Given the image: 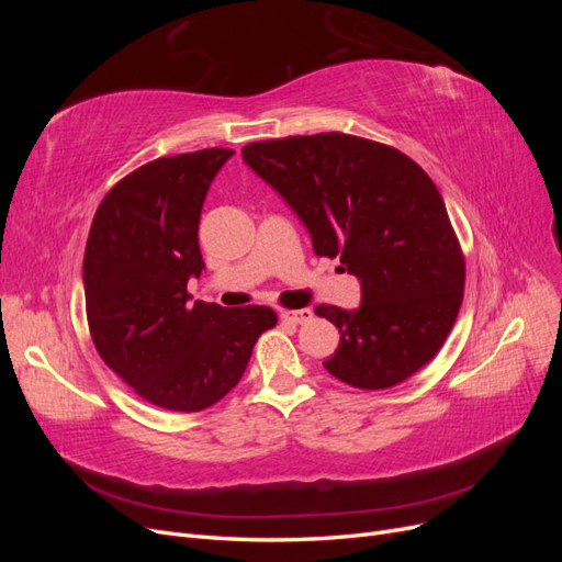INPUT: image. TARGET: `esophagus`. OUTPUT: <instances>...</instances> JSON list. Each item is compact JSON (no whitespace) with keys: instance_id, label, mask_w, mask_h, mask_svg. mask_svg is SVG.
<instances>
[{"instance_id":"obj_1","label":"esophagus","mask_w":562,"mask_h":562,"mask_svg":"<svg viewBox=\"0 0 562 562\" xmlns=\"http://www.w3.org/2000/svg\"><path fill=\"white\" fill-rule=\"evenodd\" d=\"M312 310H288V312H283L281 314V318L283 321H288V323H295V326H300V323H307V321H312Z\"/></svg>"}]
</instances>
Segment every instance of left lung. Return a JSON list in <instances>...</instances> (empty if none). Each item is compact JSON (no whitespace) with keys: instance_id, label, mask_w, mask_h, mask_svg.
<instances>
[{"instance_id":"1","label":"left lung","mask_w":562,"mask_h":562,"mask_svg":"<svg viewBox=\"0 0 562 562\" xmlns=\"http://www.w3.org/2000/svg\"><path fill=\"white\" fill-rule=\"evenodd\" d=\"M244 161L291 203L318 258L361 279V307L314 310L339 328L326 370L380 391L413 378L448 339L467 262L427 171L401 149L349 133L248 143Z\"/></svg>"}]
</instances>
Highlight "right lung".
<instances>
[{"mask_svg":"<svg viewBox=\"0 0 562 562\" xmlns=\"http://www.w3.org/2000/svg\"><path fill=\"white\" fill-rule=\"evenodd\" d=\"M227 147L147 161L100 201L83 252L89 333L100 359L147 403L199 413L239 384L258 337L277 326L262 304H190L203 269L199 217Z\"/></svg>","mask_w":562,"mask_h":562,"instance_id":"add662e5","label":"right lung"}]
</instances>
